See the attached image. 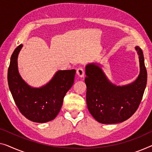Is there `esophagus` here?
Here are the masks:
<instances>
[{
	"instance_id": "esophagus-1",
	"label": "esophagus",
	"mask_w": 152,
	"mask_h": 152,
	"mask_svg": "<svg viewBox=\"0 0 152 152\" xmlns=\"http://www.w3.org/2000/svg\"><path fill=\"white\" fill-rule=\"evenodd\" d=\"M76 73H77V75H78L79 77L83 78V77H84V76H85V70H84L82 67H79V68H78L76 70Z\"/></svg>"
}]
</instances>
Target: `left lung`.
Segmentation results:
<instances>
[{"label": "left lung", "instance_id": "left-lung-1", "mask_svg": "<svg viewBox=\"0 0 152 152\" xmlns=\"http://www.w3.org/2000/svg\"><path fill=\"white\" fill-rule=\"evenodd\" d=\"M139 54L140 73L134 82L117 86L110 82L98 64L93 63L85 67L87 104L94 119L101 124H117L132 116L137 110L146 87L147 74L143 53L135 47Z\"/></svg>", "mask_w": 152, "mask_h": 152}]
</instances>
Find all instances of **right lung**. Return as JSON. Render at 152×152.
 <instances>
[{"instance_id": "right-lung-1", "label": "right lung", "mask_w": 152, "mask_h": 152, "mask_svg": "<svg viewBox=\"0 0 152 152\" xmlns=\"http://www.w3.org/2000/svg\"><path fill=\"white\" fill-rule=\"evenodd\" d=\"M22 46L19 45L11 56L9 88L18 109L26 119L37 123L50 121L59 113L63 98L74 84L76 70H59L46 85L39 88L31 87L18 69V56Z\"/></svg>"}]
</instances>
